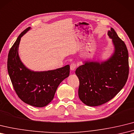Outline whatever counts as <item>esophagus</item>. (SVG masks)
Masks as SVG:
<instances>
[{
	"label": "esophagus",
	"instance_id": "34e87169",
	"mask_svg": "<svg viewBox=\"0 0 134 134\" xmlns=\"http://www.w3.org/2000/svg\"><path fill=\"white\" fill-rule=\"evenodd\" d=\"M76 68V64L75 63H71L70 65V69L71 71H74Z\"/></svg>",
	"mask_w": 134,
	"mask_h": 134
}]
</instances>
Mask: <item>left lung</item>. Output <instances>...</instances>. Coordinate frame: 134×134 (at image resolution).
<instances>
[{"mask_svg": "<svg viewBox=\"0 0 134 134\" xmlns=\"http://www.w3.org/2000/svg\"><path fill=\"white\" fill-rule=\"evenodd\" d=\"M108 35L115 48L111 57L102 62L86 61L75 71L79 80V99L88 106H98L111 100L128 79L129 53L125 43L113 28Z\"/></svg>", "mask_w": 134, "mask_h": 134, "instance_id": "8db88e82", "label": "left lung"}]
</instances>
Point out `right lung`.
<instances>
[{
  "instance_id": "1",
  "label": "right lung",
  "mask_w": 134,
  "mask_h": 134,
  "mask_svg": "<svg viewBox=\"0 0 134 134\" xmlns=\"http://www.w3.org/2000/svg\"><path fill=\"white\" fill-rule=\"evenodd\" d=\"M31 27L21 32L8 53L7 70L15 92L21 100L36 107L49 104L54 97L58 87L70 75V66L54 70L34 71L29 70L18 54L21 38Z\"/></svg>"
}]
</instances>
